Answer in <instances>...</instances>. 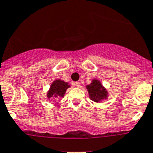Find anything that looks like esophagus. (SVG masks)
Listing matches in <instances>:
<instances>
[{"label": "esophagus", "mask_w": 153, "mask_h": 153, "mask_svg": "<svg viewBox=\"0 0 153 153\" xmlns=\"http://www.w3.org/2000/svg\"><path fill=\"white\" fill-rule=\"evenodd\" d=\"M74 85V86H76V87H78V88H79V87H80L81 83H80V82H75Z\"/></svg>", "instance_id": "obj_1"}]
</instances>
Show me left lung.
<instances>
[{
  "label": "left lung",
  "instance_id": "8db88e82",
  "mask_svg": "<svg viewBox=\"0 0 153 153\" xmlns=\"http://www.w3.org/2000/svg\"><path fill=\"white\" fill-rule=\"evenodd\" d=\"M87 89L91 100L96 102H100L107 96L106 91L102 88V85L97 80H93L92 83L87 85Z\"/></svg>",
  "mask_w": 153,
  "mask_h": 153
}]
</instances>
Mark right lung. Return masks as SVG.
Here are the masks:
<instances>
[{
  "mask_svg": "<svg viewBox=\"0 0 153 153\" xmlns=\"http://www.w3.org/2000/svg\"><path fill=\"white\" fill-rule=\"evenodd\" d=\"M70 85L67 82H65L64 81L56 80L51 85V89L48 92L47 96L48 98L54 97V98H60L65 96L67 88H69Z\"/></svg>",
  "mask_w": 153,
  "mask_h": 153,
  "instance_id": "obj_1",
  "label": "right lung"
}]
</instances>
